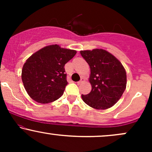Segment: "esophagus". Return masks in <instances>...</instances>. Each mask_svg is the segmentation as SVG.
<instances>
[{"label": "esophagus", "instance_id": "obj_1", "mask_svg": "<svg viewBox=\"0 0 152 152\" xmlns=\"http://www.w3.org/2000/svg\"><path fill=\"white\" fill-rule=\"evenodd\" d=\"M83 81H84V78H81V80H80L79 81H78V82H77V84H78V85L81 84V83H83Z\"/></svg>", "mask_w": 152, "mask_h": 152}]
</instances>
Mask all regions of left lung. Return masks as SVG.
<instances>
[{
    "instance_id": "8db88e82",
    "label": "left lung",
    "mask_w": 152,
    "mask_h": 152,
    "mask_svg": "<svg viewBox=\"0 0 152 152\" xmlns=\"http://www.w3.org/2000/svg\"><path fill=\"white\" fill-rule=\"evenodd\" d=\"M90 66L91 91L83 101L96 109H106L119 100L126 86V73L121 62L109 52L96 48L81 50Z\"/></svg>"
}]
</instances>
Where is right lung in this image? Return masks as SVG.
I'll return each instance as SVG.
<instances>
[{
  "label": "right lung",
  "mask_w": 152,
  "mask_h": 152,
  "mask_svg": "<svg viewBox=\"0 0 152 152\" xmlns=\"http://www.w3.org/2000/svg\"><path fill=\"white\" fill-rule=\"evenodd\" d=\"M74 50L50 45L26 60L21 78L28 94L41 104L53 102L64 94L68 82L64 66L76 55Z\"/></svg>",
  "instance_id": "obj_1"
}]
</instances>
